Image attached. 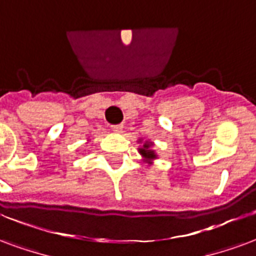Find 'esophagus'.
I'll return each instance as SVG.
<instances>
[{
	"instance_id": "1",
	"label": "esophagus",
	"mask_w": 256,
	"mask_h": 256,
	"mask_svg": "<svg viewBox=\"0 0 256 256\" xmlns=\"http://www.w3.org/2000/svg\"><path fill=\"white\" fill-rule=\"evenodd\" d=\"M111 128H112V132H115V133H120L123 130V124L122 123H119V124H112Z\"/></svg>"
}]
</instances>
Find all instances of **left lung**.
<instances>
[{"label": "left lung", "instance_id": "1", "mask_svg": "<svg viewBox=\"0 0 256 256\" xmlns=\"http://www.w3.org/2000/svg\"><path fill=\"white\" fill-rule=\"evenodd\" d=\"M140 153H141L142 156L146 157V158H154V157H156V154H154L153 150H149V144H145L144 148L140 149Z\"/></svg>", "mask_w": 256, "mask_h": 256}]
</instances>
